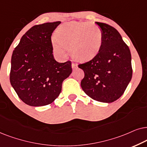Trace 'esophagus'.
<instances>
[{"instance_id":"34e87169","label":"esophagus","mask_w":147,"mask_h":147,"mask_svg":"<svg viewBox=\"0 0 147 147\" xmlns=\"http://www.w3.org/2000/svg\"><path fill=\"white\" fill-rule=\"evenodd\" d=\"M72 69H73V70L76 69V68H77V64L76 63H74V62H72Z\"/></svg>"}]
</instances>
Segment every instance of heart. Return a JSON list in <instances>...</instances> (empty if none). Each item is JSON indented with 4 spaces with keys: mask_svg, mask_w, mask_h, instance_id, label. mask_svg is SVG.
<instances>
[{
    "mask_svg": "<svg viewBox=\"0 0 147 147\" xmlns=\"http://www.w3.org/2000/svg\"><path fill=\"white\" fill-rule=\"evenodd\" d=\"M52 40L54 51L65 57V48L76 60L86 62L93 59L100 51L103 33L99 25L90 22L71 21L58 27Z\"/></svg>",
    "mask_w": 147,
    "mask_h": 147,
    "instance_id": "b5f03b06",
    "label": "heart"
}]
</instances>
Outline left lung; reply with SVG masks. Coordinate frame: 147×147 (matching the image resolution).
<instances>
[{
    "instance_id": "8db88e82",
    "label": "left lung",
    "mask_w": 147,
    "mask_h": 147,
    "mask_svg": "<svg viewBox=\"0 0 147 147\" xmlns=\"http://www.w3.org/2000/svg\"><path fill=\"white\" fill-rule=\"evenodd\" d=\"M96 24L103 30L102 46L93 59L78 65L85 73L81 85L94 100L111 103L122 96L132 79L131 54L114 27L104 23Z\"/></svg>"
}]
</instances>
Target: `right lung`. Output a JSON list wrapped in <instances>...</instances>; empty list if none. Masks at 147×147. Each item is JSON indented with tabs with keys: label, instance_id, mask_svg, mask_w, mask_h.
I'll use <instances>...</instances> for the list:
<instances>
[{
	"label": "right lung",
	"instance_id": "add662e5",
	"mask_svg": "<svg viewBox=\"0 0 147 147\" xmlns=\"http://www.w3.org/2000/svg\"><path fill=\"white\" fill-rule=\"evenodd\" d=\"M60 23L34 25L13 50L10 82L19 98L31 106L53 102L61 92L62 82L72 72L70 60L59 63L52 54L51 36Z\"/></svg>",
	"mask_w": 147,
	"mask_h": 147
}]
</instances>
